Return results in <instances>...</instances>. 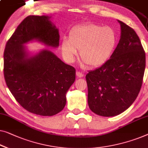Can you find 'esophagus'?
<instances>
[{
	"label": "esophagus",
	"mask_w": 148,
	"mask_h": 148,
	"mask_svg": "<svg viewBox=\"0 0 148 148\" xmlns=\"http://www.w3.org/2000/svg\"><path fill=\"white\" fill-rule=\"evenodd\" d=\"M76 75H77V76L78 77H83V75H83L82 73H81V72H79V71H77L76 72Z\"/></svg>",
	"instance_id": "obj_1"
}]
</instances>
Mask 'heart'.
Segmentation results:
<instances>
[{
	"mask_svg": "<svg viewBox=\"0 0 148 148\" xmlns=\"http://www.w3.org/2000/svg\"><path fill=\"white\" fill-rule=\"evenodd\" d=\"M117 44L118 36L113 28L87 23L74 27L69 37L63 38L61 51L66 61L73 63L80 50L83 66L99 67L110 59Z\"/></svg>",
	"mask_w": 148,
	"mask_h": 148,
	"instance_id": "1",
	"label": "heart"
}]
</instances>
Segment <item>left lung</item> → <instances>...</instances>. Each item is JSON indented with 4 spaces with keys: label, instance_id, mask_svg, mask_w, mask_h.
<instances>
[{
    "label": "left lung",
    "instance_id": "left-lung-1",
    "mask_svg": "<svg viewBox=\"0 0 148 148\" xmlns=\"http://www.w3.org/2000/svg\"><path fill=\"white\" fill-rule=\"evenodd\" d=\"M117 21L121 36L115 52L106 64L85 77L90 110L103 117L115 116L132 106L145 71V54L139 37L131 27Z\"/></svg>",
    "mask_w": 148,
    "mask_h": 148
}]
</instances>
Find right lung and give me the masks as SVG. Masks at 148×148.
<instances>
[{"instance_id": "add662e5", "label": "right lung", "mask_w": 148, "mask_h": 148, "mask_svg": "<svg viewBox=\"0 0 148 148\" xmlns=\"http://www.w3.org/2000/svg\"><path fill=\"white\" fill-rule=\"evenodd\" d=\"M51 16H29L17 27L4 52V75L8 88L29 112L52 116L63 110L66 94L75 80V69L52 51L32 53L25 46L37 41L57 48L59 29Z\"/></svg>"}]
</instances>
